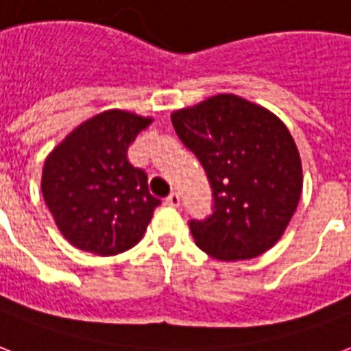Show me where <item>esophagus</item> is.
<instances>
[{"label":"esophagus","instance_id":"1","mask_svg":"<svg viewBox=\"0 0 351 351\" xmlns=\"http://www.w3.org/2000/svg\"><path fill=\"white\" fill-rule=\"evenodd\" d=\"M165 202H167V204L169 206H180V195L176 193V191H173V193L169 195V197H167V199H165Z\"/></svg>","mask_w":351,"mask_h":351}]
</instances>
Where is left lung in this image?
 I'll return each mask as SVG.
<instances>
[{
    "instance_id": "left-lung-1",
    "label": "left lung",
    "mask_w": 351,
    "mask_h": 351,
    "mask_svg": "<svg viewBox=\"0 0 351 351\" xmlns=\"http://www.w3.org/2000/svg\"><path fill=\"white\" fill-rule=\"evenodd\" d=\"M213 191L211 215L191 219L197 247L223 261L274 247L302 195V162L287 127L259 104L219 93L171 114Z\"/></svg>"
}]
</instances>
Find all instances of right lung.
I'll list each match as a JSON object with an SVG mask.
<instances>
[{
    "label": "right lung",
    "instance_id": "1",
    "mask_svg": "<svg viewBox=\"0 0 351 351\" xmlns=\"http://www.w3.org/2000/svg\"><path fill=\"white\" fill-rule=\"evenodd\" d=\"M152 123L132 112L106 110L75 128L47 156L42 195L60 234L84 252L121 254L143 237L162 200L128 145Z\"/></svg>",
    "mask_w": 351,
    "mask_h": 351
}]
</instances>
